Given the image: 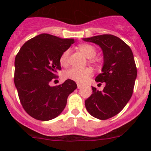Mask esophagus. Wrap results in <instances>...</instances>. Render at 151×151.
I'll list each match as a JSON object with an SVG mask.
<instances>
[{
    "label": "esophagus",
    "instance_id": "34e87169",
    "mask_svg": "<svg viewBox=\"0 0 151 151\" xmlns=\"http://www.w3.org/2000/svg\"><path fill=\"white\" fill-rule=\"evenodd\" d=\"M82 87V85H81L80 84H77V88L78 89H81Z\"/></svg>",
    "mask_w": 151,
    "mask_h": 151
}]
</instances>
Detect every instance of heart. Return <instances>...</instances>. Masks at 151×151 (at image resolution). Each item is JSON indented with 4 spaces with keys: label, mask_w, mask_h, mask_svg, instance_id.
Here are the masks:
<instances>
[{
    "label": "heart",
    "mask_w": 151,
    "mask_h": 151,
    "mask_svg": "<svg viewBox=\"0 0 151 151\" xmlns=\"http://www.w3.org/2000/svg\"><path fill=\"white\" fill-rule=\"evenodd\" d=\"M78 48L86 58L89 59L93 58L96 55V49L94 47L91 45L81 44L78 46ZM69 55H70V51L66 50L60 56V64L63 67H66L68 64ZM91 74H92V71L90 68H71L64 72L63 77L65 79L73 80L79 84H83L87 80L90 76H91Z\"/></svg>",
    "instance_id": "obj_1"
}]
</instances>
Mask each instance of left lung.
I'll return each mask as SVG.
<instances>
[{"instance_id": "1", "label": "left lung", "mask_w": 151, "mask_h": 151, "mask_svg": "<svg viewBox=\"0 0 151 151\" xmlns=\"http://www.w3.org/2000/svg\"><path fill=\"white\" fill-rule=\"evenodd\" d=\"M82 40L98 45L103 52L101 73L95 81L104 83L105 86L102 91L91 86L93 93L85 100V106L92 116L106 120L119 114L132 96L137 77L132 50L122 40L112 35Z\"/></svg>"}]
</instances>
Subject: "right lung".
Returning a JSON list of instances; mask_svg holds the SVG:
<instances>
[{
    "label": "right lung",
    "mask_w": 151,
    "mask_h": 151,
    "mask_svg": "<svg viewBox=\"0 0 151 151\" xmlns=\"http://www.w3.org/2000/svg\"><path fill=\"white\" fill-rule=\"evenodd\" d=\"M74 40L42 33L27 41L15 59L14 82L20 103L30 116L49 121L58 116L67 97L77 88L73 80L51 86L50 81L61 70L60 58Z\"/></svg>",
    "instance_id": "1"
}]
</instances>
